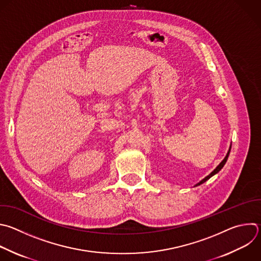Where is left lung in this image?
<instances>
[{
    "label": "left lung",
    "instance_id": "obj_1",
    "mask_svg": "<svg viewBox=\"0 0 261 261\" xmlns=\"http://www.w3.org/2000/svg\"><path fill=\"white\" fill-rule=\"evenodd\" d=\"M230 147H231V144L229 145V148H228V150H227V153H226V155L224 156V159H223V160L220 162V164H219V165H218V166H217V167H216V168H215V169H214V170H213V171L210 173L209 175H207V176H206L205 178H203V179H202L200 182H198L197 185H195V186H194V188H195V187H198V186H200V185H202V184H204V182H206V181H207L208 179H210L212 176H214L215 174H217V173H218V172H219V171H220V170L223 168V166L225 165V163H226V161H227V158H228V155H229Z\"/></svg>",
    "mask_w": 261,
    "mask_h": 261
}]
</instances>
